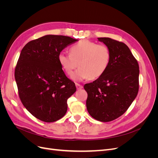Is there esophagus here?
<instances>
[{
  "instance_id": "1",
  "label": "esophagus",
  "mask_w": 158,
  "mask_h": 158,
  "mask_svg": "<svg viewBox=\"0 0 158 158\" xmlns=\"http://www.w3.org/2000/svg\"><path fill=\"white\" fill-rule=\"evenodd\" d=\"M76 89H77L78 90H79V89H82L83 88V86L82 85H80V84H78V83H76Z\"/></svg>"
}]
</instances>
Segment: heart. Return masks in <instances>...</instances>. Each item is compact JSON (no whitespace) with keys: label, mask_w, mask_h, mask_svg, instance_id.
Returning <instances> with one entry per match:
<instances>
[{"label":"heart","mask_w":158,"mask_h":158,"mask_svg":"<svg viewBox=\"0 0 158 158\" xmlns=\"http://www.w3.org/2000/svg\"><path fill=\"white\" fill-rule=\"evenodd\" d=\"M58 59L62 69L68 74L79 64L80 68L72 73L70 78L80 82L88 78L94 80L102 76L111 63V52L106 45L85 40L72 46L70 54L60 52Z\"/></svg>","instance_id":"b5f03b06"}]
</instances>
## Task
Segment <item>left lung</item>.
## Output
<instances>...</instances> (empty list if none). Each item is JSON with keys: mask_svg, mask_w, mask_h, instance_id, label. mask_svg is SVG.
<instances>
[{"mask_svg": "<svg viewBox=\"0 0 158 158\" xmlns=\"http://www.w3.org/2000/svg\"><path fill=\"white\" fill-rule=\"evenodd\" d=\"M111 51L107 70L92 83L84 85L88 93L86 107L96 120L109 122L126 112L136 98L139 88V66L124 43L109 37H99Z\"/></svg>", "mask_w": 158, "mask_h": 158, "instance_id": "8db88e82", "label": "left lung"}]
</instances>
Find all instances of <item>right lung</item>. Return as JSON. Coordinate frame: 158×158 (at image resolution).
<instances>
[{
  "label": "right lung",
  "instance_id": "1",
  "mask_svg": "<svg viewBox=\"0 0 158 158\" xmlns=\"http://www.w3.org/2000/svg\"><path fill=\"white\" fill-rule=\"evenodd\" d=\"M78 40L47 35L23 47L15 69V80L23 106L32 115L46 123L55 122L67 111V99L76 90L66 77L58 56Z\"/></svg>",
  "mask_w": 158,
  "mask_h": 158
}]
</instances>
